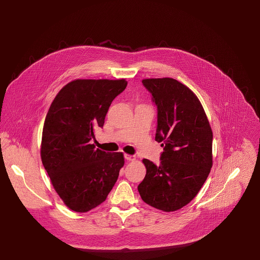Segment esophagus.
<instances>
[{
    "instance_id": "1",
    "label": "esophagus",
    "mask_w": 260,
    "mask_h": 260,
    "mask_svg": "<svg viewBox=\"0 0 260 260\" xmlns=\"http://www.w3.org/2000/svg\"><path fill=\"white\" fill-rule=\"evenodd\" d=\"M124 158L127 160V161H134L136 159V156L135 155H129V154H125L124 155Z\"/></svg>"
}]
</instances>
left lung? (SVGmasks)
Wrapping results in <instances>:
<instances>
[{
    "mask_svg": "<svg viewBox=\"0 0 260 260\" xmlns=\"http://www.w3.org/2000/svg\"><path fill=\"white\" fill-rule=\"evenodd\" d=\"M157 107L155 141L164 151L160 164L143 159L146 176L139 184L142 200L165 212L190 203L212 168L213 133L198 96L173 78L144 79Z\"/></svg>",
    "mask_w": 260,
    "mask_h": 260,
    "instance_id": "left-lung-1",
    "label": "left lung"
}]
</instances>
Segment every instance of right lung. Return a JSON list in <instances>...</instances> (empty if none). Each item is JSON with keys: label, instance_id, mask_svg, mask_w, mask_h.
Listing matches in <instances>:
<instances>
[{"label": "right lung", "instance_id": "obj_1", "mask_svg": "<svg viewBox=\"0 0 260 260\" xmlns=\"http://www.w3.org/2000/svg\"><path fill=\"white\" fill-rule=\"evenodd\" d=\"M127 81L78 79L63 86L45 118L41 158L59 198L84 213L106 201L124 165L121 152L106 153L91 144L109 107Z\"/></svg>", "mask_w": 260, "mask_h": 260}]
</instances>
